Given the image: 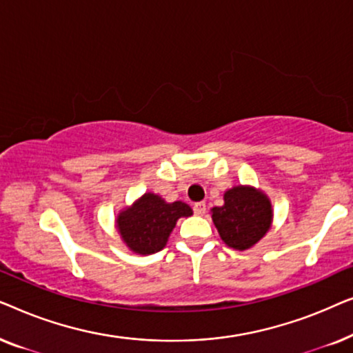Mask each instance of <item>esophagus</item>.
<instances>
[{
  "label": "esophagus",
  "mask_w": 353,
  "mask_h": 353,
  "mask_svg": "<svg viewBox=\"0 0 353 353\" xmlns=\"http://www.w3.org/2000/svg\"><path fill=\"white\" fill-rule=\"evenodd\" d=\"M192 209H194L196 215H204L205 214V202H196Z\"/></svg>",
  "instance_id": "obj_1"
}]
</instances>
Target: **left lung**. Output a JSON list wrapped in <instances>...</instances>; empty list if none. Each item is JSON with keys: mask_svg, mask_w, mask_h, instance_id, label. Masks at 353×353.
<instances>
[{"mask_svg": "<svg viewBox=\"0 0 353 353\" xmlns=\"http://www.w3.org/2000/svg\"><path fill=\"white\" fill-rule=\"evenodd\" d=\"M223 199V205L212 209V220L220 238L233 249H250L272 226V202L252 186L231 188Z\"/></svg>", "mask_w": 353, "mask_h": 353, "instance_id": "obj_1", "label": "left lung"}]
</instances>
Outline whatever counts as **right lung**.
I'll list each match as a JSON object with an SVG mask.
<instances>
[{"instance_id": "right-lung-1", "label": "right lung", "mask_w": 353, "mask_h": 353, "mask_svg": "<svg viewBox=\"0 0 353 353\" xmlns=\"http://www.w3.org/2000/svg\"><path fill=\"white\" fill-rule=\"evenodd\" d=\"M192 215L181 201L165 202L154 192H146L117 216V228L130 250L139 255L159 252L165 248L176 220Z\"/></svg>"}]
</instances>
